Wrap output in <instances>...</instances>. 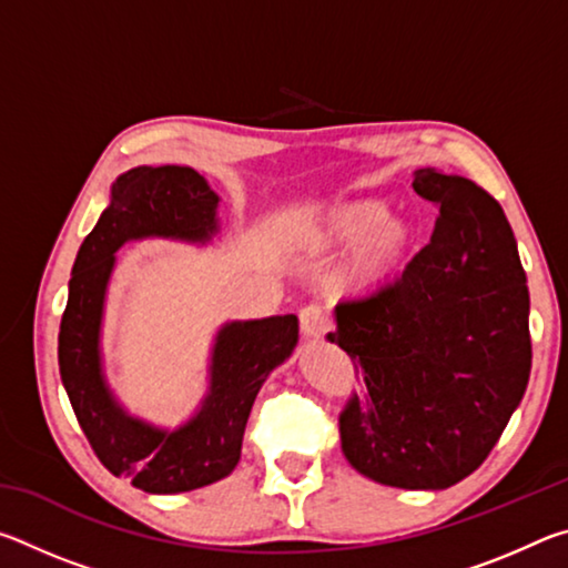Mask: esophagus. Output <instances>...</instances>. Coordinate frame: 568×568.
I'll use <instances>...</instances> for the list:
<instances>
[{"instance_id": "esophagus-1", "label": "esophagus", "mask_w": 568, "mask_h": 568, "mask_svg": "<svg viewBox=\"0 0 568 568\" xmlns=\"http://www.w3.org/2000/svg\"><path fill=\"white\" fill-rule=\"evenodd\" d=\"M301 331L305 338L311 341H318L323 338L325 333H328V318H325V313L321 311V305H305L301 311Z\"/></svg>"}]
</instances>
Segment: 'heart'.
I'll use <instances>...</instances> for the list:
<instances>
[{"mask_svg": "<svg viewBox=\"0 0 568 568\" xmlns=\"http://www.w3.org/2000/svg\"><path fill=\"white\" fill-rule=\"evenodd\" d=\"M313 243L323 250L353 247L341 285L361 291L376 287L393 273L408 243V227L403 220L388 217L383 200H353L333 210L313 233Z\"/></svg>", "mask_w": 568, "mask_h": 568, "instance_id": "1", "label": "heart"}]
</instances>
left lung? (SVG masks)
I'll use <instances>...</instances> for the list:
<instances>
[{"label": "left lung", "mask_w": 568, "mask_h": 568, "mask_svg": "<svg viewBox=\"0 0 568 568\" xmlns=\"http://www.w3.org/2000/svg\"><path fill=\"white\" fill-rule=\"evenodd\" d=\"M438 205L430 243L396 281L335 305L331 343L368 396L341 413V446L365 478L440 491L484 464L531 373L528 287L501 205L460 175L413 172Z\"/></svg>", "instance_id": "8db88e82"}]
</instances>
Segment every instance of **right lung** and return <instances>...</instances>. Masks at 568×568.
I'll list each match as a JSON object with an SVG mask.
<instances>
[{"mask_svg": "<svg viewBox=\"0 0 568 568\" xmlns=\"http://www.w3.org/2000/svg\"><path fill=\"white\" fill-rule=\"evenodd\" d=\"M217 207L220 195L197 170L132 168L112 182L110 205L72 265L60 325L62 386L104 468L148 494L195 491L233 474L257 390L297 345L295 315L220 325L205 396L175 428L132 416L114 396L104 373L102 321L118 250L150 237L210 245L220 233Z\"/></svg>", "mask_w": 568, "mask_h": 568, "instance_id": "1", "label": "right lung"}]
</instances>
